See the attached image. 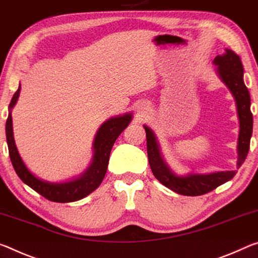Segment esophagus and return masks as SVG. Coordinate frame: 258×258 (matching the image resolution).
Masks as SVG:
<instances>
[{
  "label": "esophagus",
  "mask_w": 258,
  "mask_h": 258,
  "mask_svg": "<svg viewBox=\"0 0 258 258\" xmlns=\"http://www.w3.org/2000/svg\"><path fill=\"white\" fill-rule=\"evenodd\" d=\"M139 109H145V107L144 106H141V107H139Z\"/></svg>",
  "instance_id": "obj_1"
}]
</instances>
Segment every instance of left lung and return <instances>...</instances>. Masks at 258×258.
<instances>
[{
    "instance_id": "8db88e82",
    "label": "left lung",
    "mask_w": 258,
    "mask_h": 258,
    "mask_svg": "<svg viewBox=\"0 0 258 258\" xmlns=\"http://www.w3.org/2000/svg\"><path fill=\"white\" fill-rule=\"evenodd\" d=\"M216 72L221 81L230 90L235 101V111L239 122V132L236 137L235 162L233 166L225 170H204L198 171L192 169H184L180 166L178 152L176 147L167 141L168 149H162L161 142L152 126L144 124L147 141V155L152 172L160 183L183 196H201L213 191L219 185L233 178L236 170L246 159L250 138L252 134V114L250 112V96L243 82V66L239 56L230 49H225L224 54H218L214 59ZM179 150V149H178ZM168 151L169 155L166 153ZM180 153V152H179ZM174 164L172 165V163ZM180 167L177 172L172 167Z\"/></svg>"
}]
</instances>
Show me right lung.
<instances>
[{"label":"right lung","instance_id":"right-lung-1","mask_svg":"<svg viewBox=\"0 0 258 258\" xmlns=\"http://www.w3.org/2000/svg\"><path fill=\"white\" fill-rule=\"evenodd\" d=\"M20 84L9 105L6 132L10 159L17 175L25 184L40 193L45 199L53 202H73L81 200L99 186L108 167L109 154L116 138L132 122L134 114L124 113L107 119L97 130L92 141L91 152L84 167L70 176L54 178L37 174L28 166L17 147L11 111L18 101Z\"/></svg>","mask_w":258,"mask_h":258}]
</instances>
